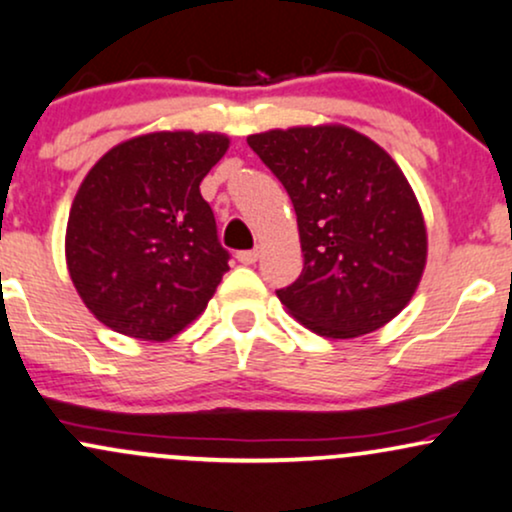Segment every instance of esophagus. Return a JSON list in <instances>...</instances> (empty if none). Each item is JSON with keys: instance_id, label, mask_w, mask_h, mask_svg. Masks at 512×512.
<instances>
[{"instance_id": "1", "label": "esophagus", "mask_w": 512, "mask_h": 512, "mask_svg": "<svg viewBox=\"0 0 512 512\" xmlns=\"http://www.w3.org/2000/svg\"><path fill=\"white\" fill-rule=\"evenodd\" d=\"M236 257H238L240 264H255L257 257H260V252H257V250H240Z\"/></svg>"}]
</instances>
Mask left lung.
<instances>
[{
    "label": "left lung",
    "mask_w": 512,
    "mask_h": 512,
    "mask_svg": "<svg viewBox=\"0 0 512 512\" xmlns=\"http://www.w3.org/2000/svg\"><path fill=\"white\" fill-rule=\"evenodd\" d=\"M296 209L303 272L279 301L320 337L351 339L390 322L419 286L426 226L390 156L349 127L248 137Z\"/></svg>",
    "instance_id": "1"
}]
</instances>
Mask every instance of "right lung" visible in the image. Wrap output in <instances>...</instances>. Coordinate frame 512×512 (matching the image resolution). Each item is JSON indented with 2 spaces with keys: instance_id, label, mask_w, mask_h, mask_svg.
<instances>
[{
  "instance_id": "add662e5",
  "label": "right lung",
  "mask_w": 512,
  "mask_h": 512,
  "mask_svg": "<svg viewBox=\"0 0 512 512\" xmlns=\"http://www.w3.org/2000/svg\"><path fill=\"white\" fill-rule=\"evenodd\" d=\"M226 149L223 134L154 132L88 170L64 248L81 301L105 327L166 342L207 308L231 252L199 182Z\"/></svg>"
}]
</instances>
